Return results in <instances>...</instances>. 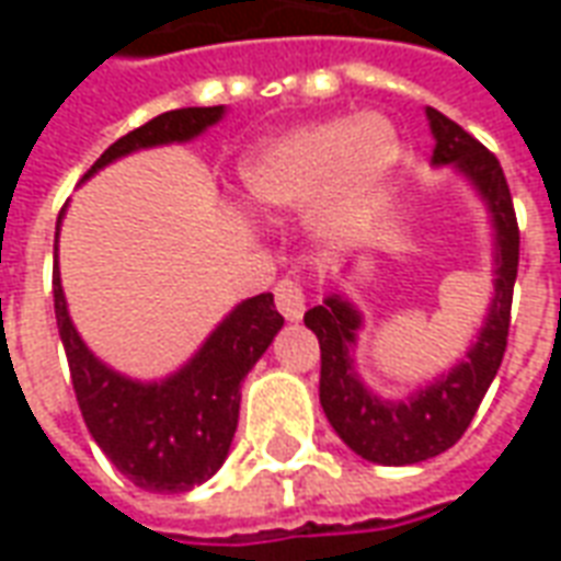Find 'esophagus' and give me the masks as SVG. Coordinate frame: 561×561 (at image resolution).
<instances>
[{"mask_svg":"<svg viewBox=\"0 0 561 561\" xmlns=\"http://www.w3.org/2000/svg\"><path fill=\"white\" fill-rule=\"evenodd\" d=\"M276 309H279L288 321H300L306 312L304 285L297 279H291V276L279 279V285H276Z\"/></svg>","mask_w":561,"mask_h":561,"instance_id":"esophagus-1","label":"esophagus"}]
</instances>
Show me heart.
Instances as JSON below:
<instances>
[{"instance_id": "b5f03b06", "label": "heart", "mask_w": 561, "mask_h": 561, "mask_svg": "<svg viewBox=\"0 0 561 561\" xmlns=\"http://www.w3.org/2000/svg\"><path fill=\"white\" fill-rule=\"evenodd\" d=\"M400 140L378 114L333 116L252 149L240 164V195L255 213H294L318 197V228L345 237L397 161Z\"/></svg>"}]
</instances>
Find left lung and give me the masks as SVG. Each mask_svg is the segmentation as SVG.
<instances>
[{
  "label": "left lung",
  "mask_w": 561,
  "mask_h": 561,
  "mask_svg": "<svg viewBox=\"0 0 561 561\" xmlns=\"http://www.w3.org/2000/svg\"><path fill=\"white\" fill-rule=\"evenodd\" d=\"M426 119L435 138L433 164H454L474 185L493 221L495 291L478 340L447 376L435 378L409 400L390 402L366 390L354 369L357 330L364 324L360 312L342 294H330L304 316L321 345V409L342 442L378 466H414L445 454L462 438L505 357L517 282L519 228L502 164L481 140L435 107H426Z\"/></svg>",
  "instance_id": "8db88e82"
}]
</instances>
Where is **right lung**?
<instances>
[{"label":"right lung","instance_id":"right-lung-1","mask_svg":"<svg viewBox=\"0 0 561 561\" xmlns=\"http://www.w3.org/2000/svg\"><path fill=\"white\" fill-rule=\"evenodd\" d=\"M221 116V104L168 111L111 144L87 176L138 149L185 144L216 126ZM54 306L80 414L104 457L149 493H185L209 481L221 469L237 433L240 381L285 324L273 294H257L233 306L195 357L161 381L119 376L87 348L68 316L59 261H54Z\"/></svg>","mask_w":561,"mask_h":561}]
</instances>
